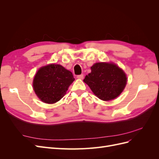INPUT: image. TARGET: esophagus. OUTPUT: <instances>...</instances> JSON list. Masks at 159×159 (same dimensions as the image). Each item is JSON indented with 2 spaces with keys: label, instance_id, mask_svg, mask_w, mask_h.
<instances>
[{
  "label": "esophagus",
  "instance_id": "34e87169",
  "mask_svg": "<svg viewBox=\"0 0 159 159\" xmlns=\"http://www.w3.org/2000/svg\"><path fill=\"white\" fill-rule=\"evenodd\" d=\"M77 78L80 79V80H83L84 79V74H81V75H78L77 76Z\"/></svg>",
  "mask_w": 159,
  "mask_h": 159
}]
</instances>
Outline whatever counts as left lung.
I'll return each instance as SVG.
<instances>
[{
  "instance_id": "8db88e82",
  "label": "left lung",
  "mask_w": 159,
  "mask_h": 159,
  "mask_svg": "<svg viewBox=\"0 0 159 159\" xmlns=\"http://www.w3.org/2000/svg\"><path fill=\"white\" fill-rule=\"evenodd\" d=\"M84 81L93 93L103 101L114 99L122 93L127 78L122 69L116 64L107 62L95 63Z\"/></svg>"
}]
</instances>
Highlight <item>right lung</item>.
Returning <instances> with one entry per match:
<instances>
[{"instance_id": "right-lung-1", "label": "right lung", "mask_w": 159, "mask_h": 159, "mask_svg": "<svg viewBox=\"0 0 159 159\" xmlns=\"http://www.w3.org/2000/svg\"><path fill=\"white\" fill-rule=\"evenodd\" d=\"M75 80L71 72L60 64H48L38 70L33 89L42 102L52 104L60 101Z\"/></svg>"}]
</instances>
